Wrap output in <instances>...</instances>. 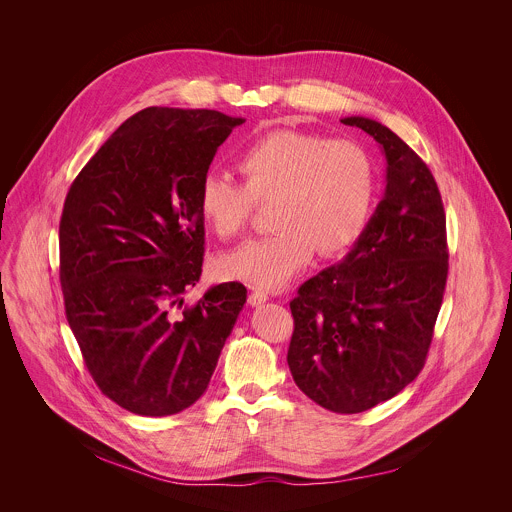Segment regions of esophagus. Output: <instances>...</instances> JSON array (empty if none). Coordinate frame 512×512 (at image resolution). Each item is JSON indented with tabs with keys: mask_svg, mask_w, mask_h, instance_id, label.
<instances>
[{
	"mask_svg": "<svg viewBox=\"0 0 512 512\" xmlns=\"http://www.w3.org/2000/svg\"><path fill=\"white\" fill-rule=\"evenodd\" d=\"M270 297H268V293L262 292V290H254V292L248 295V303L252 305V307H258V305H262V303H266Z\"/></svg>",
	"mask_w": 512,
	"mask_h": 512,
	"instance_id": "1",
	"label": "esophagus"
}]
</instances>
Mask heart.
Instances as JSON below:
<instances>
[{"label": "heart", "instance_id": "obj_1", "mask_svg": "<svg viewBox=\"0 0 512 512\" xmlns=\"http://www.w3.org/2000/svg\"><path fill=\"white\" fill-rule=\"evenodd\" d=\"M244 185L226 173L201 177L197 207L205 224L232 238L256 203L270 209L272 234L222 254L217 272L260 290L284 286L311 258L343 252L365 230L378 197V165L361 142L292 130L270 132L238 155Z\"/></svg>", "mask_w": 512, "mask_h": 512}]
</instances>
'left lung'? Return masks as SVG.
Listing matches in <instances>:
<instances>
[{"label": "left lung", "instance_id": "obj_1", "mask_svg": "<svg viewBox=\"0 0 512 512\" xmlns=\"http://www.w3.org/2000/svg\"><path fill=\"white\" fill-rule=\"evenodd\" d=\"M386 157V189L349 254L290 301L288 365L299 390L359 414L404 390L426 365L447 282L445 213L418 153L376 120L349 116Z\"/></svg>", "mask_w": 512, "mask_h": 512}]
</instances>
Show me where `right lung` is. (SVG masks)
Returning <instances> with one entry per match:
<instances>
[{
	"label": "right lung",
	"instance_id": "1",
	"mask_svg": "<svg viewBox=\"0 0 512 512\" xmlns=\"http://www.w3.org/2000/svg\"><path fill=\"white\" fill-rule=\"evenodd\" d=\"M242 122L217 110L146 108L94 153L65 199L67 319L102 394L132 414L195 404L246 303V288L226 282L180 308L203 272L199 183Z\"/></svg>",
	"mask_w": 512,
	"mask_h": 512
}]
</instances>
